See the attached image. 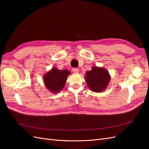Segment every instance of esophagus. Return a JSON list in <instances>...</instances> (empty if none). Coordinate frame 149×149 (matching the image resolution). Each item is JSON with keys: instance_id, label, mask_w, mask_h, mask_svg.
I'll use <instances>...</instances> for the list:
<instances>
[{"instance_id": "esophagus-1", "label": "esophagus", "mask_w": 149, "mask_h": 149, "mask_svg": "<svg viewBox=\"0 0 149 149\" xmlns=\"http://www.w3.org/2000/svg\"><path fill=\"white\" fill-rule=\"evenodd\" d=\"M73 71L74 73H79V70L78 68H73Z\"/></svg>"}]
</instances>
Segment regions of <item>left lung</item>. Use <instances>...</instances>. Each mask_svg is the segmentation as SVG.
I'll return each instance as SVG.
<instances>
[{
  "instance_id": "obj_1",
  "label": "left lung",
  "mask_w": 149,
  "mask_h": 149,
  "mask_svg": "<svg viewBox=\"0 0 149 149\" xmlns=\"http://www.w3.org/2000/svg\"><path fill=\"white\" fill-rule=\"evenodd\" d=\"M111 76L109 72L103 68L94 66L91 71L86 73L85 80L92 91L102 92L105 90L109 84Z\"/></svg>"
}]
</instances>
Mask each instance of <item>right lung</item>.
Here are the masks:
<instances>
[{
  "label": "right lung",
  "instance_id": "add662e5",
  "mask_svg": "<svg viewBox=\"0 0 149 149\" xmlns=\"http://www.w3.org/2000/svg\"><path fill=\"white\" fill-rule=\"evenodd\" d=\"M70 71L67 70H58L53 68L44 75L43 81L47 89L52 93H57L65 86Z\"/></svg>",
  "mask_w": 149,
  "mask_h": 149
}]
</instances>
